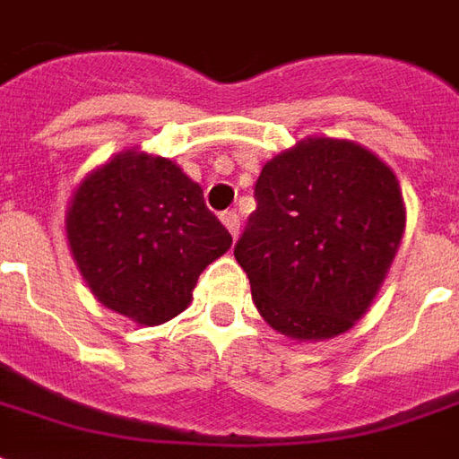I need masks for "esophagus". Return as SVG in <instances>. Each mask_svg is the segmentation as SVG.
Instances as JSON below:
<instances>
[{
    "label": "esophagus",
    "instance_id": "esophagus-1",
    "mask_svg": "<svg viewBox=\"0 0 459 459\" xmlns=\"http://www.w3.org/2000/svg\"><path fill=\"white\" fill-rule=\"evenodd\" d=\"M221 221H223V226L229 229V233L233 236V238H238L240 233V216L236 213V211H223L221 213Z\"/></svg>",
    "mask_w": 459,
    "mask_h": 459
}]
</instances>
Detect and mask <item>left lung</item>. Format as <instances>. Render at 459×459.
Instances as JSON below:
<instances>
[{"instance_id":"obj_1","label":"left lung","mask_w":459,"mask_h":459,"mask_svg":"<svg viewBox=\"0 0 459 459\" xmlns=\"http://www.w3.org/2000/svg\"><path fill=\"white\" fill-rule=\"evenodd\" d=\"M255 201L233 255L263 319L298 342L354 327L403 238L391 167L356 142L307 137L263 167Z\"/></svg>"}]
</instances>
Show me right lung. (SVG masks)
<instances>
[{
  "label": "right lung",
  "mask_w": 459,
  "mask_h": 459,
  "mask_svg": "<svg viewBox=\"0 0 459 459\" xmlns=\"http://www.w3.org/2000/svg\"><path fill=\"white\" fill-rule=\"evenodd\" d=\"M65 233L98 302L147 327L189 307L204 268L233 243L199 184L140 150L115 154L78 184Z\"/></svg>",
  "instance_id": "obj_1"
}]
</instances>
